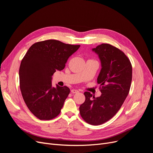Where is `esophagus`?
<instances>
[{"label":"esophagus","instance_id":"34e87169","mask_svg":"<svg viewBox=\"0 0 153 153\" xmlns=\"http://www.w3.org/2000/svg\"><path fill=\"white\" fill-rule=\"evenodd\" d=\"M71 93H72V94H75V93H79V91H78V90H77V89H72V90H71Z\"/></svg>","mask_w":153,"mask_h":153}]
</instances>
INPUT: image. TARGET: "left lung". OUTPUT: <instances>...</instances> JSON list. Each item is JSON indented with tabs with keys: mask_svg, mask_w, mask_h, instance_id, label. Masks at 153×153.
<instances>
[{
	"mask_svg": "<svg viewBox=\"0 0 153 153\" xmlns=\"http://www.w3.org/2000/svg\"><path fill=\"white\" fill-rule=\"evenodd\" d=\"M92 50L101 61L97 82L101 94L95 98L89 92L84 93L86 100L79 112L84 121L98 126L111 119L121 108L131 88L132 68L126 54L110 44L102 43Z\"/></svg>",
	"mask_w": 153,
	"mask_h": 153,
	"instance_id": "left-lung-1",
	"label": "left lung"
}]
</instances>
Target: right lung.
Returning a JSON list of instances; mask_svg holds the SVG:
<instances>
[{
  "instance_id": "add662e5",
  "label": "right lung",
  "mask_w": 153,
  "mask_h": 153,
  "mask_svg": "<svg viewBox=\"0 0 153 153\" xmlns=\"http://www.w3.org/2000/svg\"><path fill=\"white\" fill-rule=\"evenodd\" d=\"M79 47L48 39L32 45L22 59L19 71L21 94L28 109L39 120L53 119L60 113L70 89L52 87V76L64 69Z\"/></svg>"
}]
</instances>
